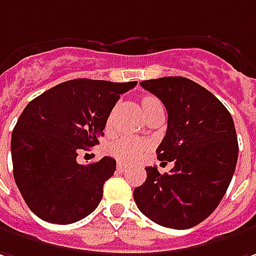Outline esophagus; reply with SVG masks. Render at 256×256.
Wrapping results in <instances>:
<instances>
[{"instance_id": "esophagus-1", "label": "esophagus", "mask_w": 256, "mask_h": 256, "mask_svg": "<svg viewBox=\"0 0 256 256\" xmlns=\"http://www.w3.org/2000/svg\"><path fill=\"white\" fill-rule=\"evenodd\" d=\"M116 168H118V172H124L126 168H128V166L126 164H123V163H118V166H116Z\"/></svg>"}]
</instances>
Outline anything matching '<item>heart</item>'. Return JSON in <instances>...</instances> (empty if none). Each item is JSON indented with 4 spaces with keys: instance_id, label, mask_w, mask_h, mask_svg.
<instances>
[{
    "instance_id": "b5f03b06",
    "label": "heart",
    "mask_w": 256,
    "mask_h": 256,
    "mask_svg": "<svg viewBox=\"0 0 256 256\" xmlns=\"http://www.w3.org/2000/svg\"><path fill=\"white\" fill-rule=\"evenodd\" d=\"M140 104H142V110H143V114H144L146 118L154 109L162 106L160 100L153 98V96H144L142 99V102H140ZM112 120H113V113L108 119V126H110ZM148 147H150V144L147 142H144V140L123 137V138L112 142L108 146V153L112 157H114L116 160H119V162L132 163V162L137 160L140 156L143 154L146 150H148Z\"/></svg>"
}]
</instances>
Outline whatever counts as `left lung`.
<instances>
[{
	"label": "left lung",
	"instance_id": "1",
	"mask_svg": "<svg viewBox=\"0 0 256 256\" xmlns=\"http://www.w3.org/2000/svg\"><path fill=\"white\" fill-rule=\"evenodd\" d=\"M168 114L167 132L156 153L172 162L168 172L146 167L147 178L134 188L138 210L162 226L187 230L218 207L238 160L234 120L212 93L182 76L143 80Z\"/></svg>",
	"mask_w": 256,
	"mask_h": 256
}]
</instances>
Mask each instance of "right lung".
Here are the masks:
<instances>
[{
    "label": "right lung",
    "mask_w": 256,
    "mask_h": 256,
    "mask_svg": "<svg viewBox=\"0 0 256 256\" xmlns=\"http://www.w3.org/2000/svg\"><path fill=\"white\" fill-rule=\"evenodd\" d=\"M136 84L74 79L26 104L14 128L11 156L16 187L35 216L65 225L96 210L116 160L84 166L78 152L99 143L120 94Z\"/></svg>",
    "instance_id": "obj_1"
}]
</instances>
